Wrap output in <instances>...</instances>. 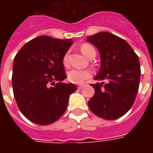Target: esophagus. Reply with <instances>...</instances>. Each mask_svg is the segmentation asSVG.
Segmentation results:
<instances>
[{
    "label": "esophagus",
    "instance_id": "obj_1",
    "mask_svg": "<svg viewBox=\"0 0 153 153\" xmlns=\"http://www.w3.org/2000/svg\"><path fill=\"white\" fill-rule=\"evenodd\" d=\"M83 86H84V85H83V84H80V85L78 86V89H81V88H83Z\"/></svg>",
    "mask_w": 153,
    "mask_h": 153
}]
</instances>
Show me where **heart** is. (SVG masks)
<instances>
[{
    "label": "heart",
    "instance_id": "heart-1",
    "mask_svg": "<svg viewBox=\"0 0 153 153\" xmlns=\"http://www.w3.org/2000/svg\"><path fill=\"white\" fill-rule=\"evenodd\" d=\"M80 50L82 51V53L88 57V54L92 50H93V47H92L88 44H83L80 47ZM69 63V58H68V54H65L63 58V64L64 65H68ZM67 76H68V79L70 80L71 83H83L87 79H88L91 77V72L88 70H77V69H74V70H70L68 74H67Z\"/></svg>",
    "mask_w": 153,
    "mask_h": 153
}]
</instances>
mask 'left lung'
<instances>
[{"mask_svg": "<svg viewBox=\"0 0 153 153\" xmlns=\"http://www.w3.org/2000/svg\"><path fill=\"white\" fill-rule=\"evenodd\" d=\"M97 48L101 68L94 78L107 83L91 84L94 96L88 105L93 114L105 120H116L131 108L140 81V63L129 44L116 35L101 32L87 38Z\"/></svg>", "mask_w": 153, "mask_h": 153, "instance_id": "left-lung-1", "label": "left lung"}]
</instances>
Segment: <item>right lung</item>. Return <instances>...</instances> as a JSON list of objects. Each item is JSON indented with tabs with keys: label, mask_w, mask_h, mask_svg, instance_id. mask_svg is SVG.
I'll list each match as a JSON object with an SVG mask.
<instances>
[{
	"label": "right lung",
	"mask_w": 153,
	"mask_h": 153,
	"mask_svg": "<svg viewBox=\"0 0 153 153\" xmlns=\"http://www.w3.org/2000/svg\"><path fill=\"white\" fill-rule=\"evenodd\" d=\"M72 44V39L40 36L29 41L16 54L13 92L19 111L30 121L49 125L66 111L69 97L77 90L74 83H61L67 78L64 56ZM55 81L59 83L55 84Z\"/></svg>",
	"instance_id": "obj_1"
}]
</instances>
